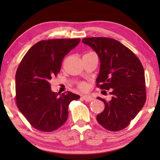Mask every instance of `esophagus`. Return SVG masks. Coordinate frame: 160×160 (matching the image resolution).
Segmentation results:
<instances>
[{
	"instance_id": "esophagus-1",
	"label": "esophagus",
	"mask_w": 160,
	"mask_h": 160,
	"mask_svg": "<svg viewBox=\"0 0 160 160\" xmlns=\"http://www.w3.org/2000/svg\"><path fill=\"white\" fill-rule=\"evenodd\" d=\"M82 98L86 102H91V101H92L93 100V98L91 97V96H83Z\"/></svg>"
}]
</instances>
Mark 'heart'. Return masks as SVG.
I'll use <instances>...</instances> for the list:
<instances>
[{"instance_id": "heart-1", "label": "heart", "mask_w": 160, "mask_h": 160, "mask_svg": "<svg viewBox=\"0 0 160 160\" xmlns=\"http://www.w3.org/2000/svg\"><path fill=\"white\" fill-rule=\"evenodd\" d=\"M78 88L82 91H87L89 87H88V84L86 82H82L78 84Z\"/></svg>"}]
</instances>
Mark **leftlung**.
Wrapping results in <instances>:
<instances>
[{
	"instance_id": "obj_1",
	"label": "left lung",
	"mask_w": 160,
	"mask_h": 160,
	"mask_svg": "<svg viewBox=\"0 0 160 160\" xmlns=\"http://www.w3.org/2000/svg\"><path fill=\"white\" fill-rule=\"evenodd\" d=\"M82 42L95 50L100 61L96 86L111 90L109 101L98 97L105 104L97 121L110 131L128 127L142 109L147 99L144 67L140 59L118 40L104 37H91Z\"/></svg>"
}]
</instances>
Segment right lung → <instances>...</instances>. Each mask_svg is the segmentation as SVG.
Wrapping results in <instances>:
<instances>
[{
    "instance_id": "1",
    "label": "right lung",
    "mask_w": 160,
    "mask_h": 160,
    "mask_svg": "<svg viewBox=\"0 0 160 160\" xmlns=\"http://www.w3.org/2000/svg\"><path fill=\"white\" fill-rule=\"evenodd\" d=\"M80 38L49 39L36 43L26 53L16 73V102L33 128L57 130L67 120L68 107L79 95L67 91L58 96L51 90L50 80L59 73L62 60Z\"/></svg>"
}]
</instances>
